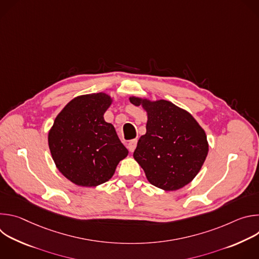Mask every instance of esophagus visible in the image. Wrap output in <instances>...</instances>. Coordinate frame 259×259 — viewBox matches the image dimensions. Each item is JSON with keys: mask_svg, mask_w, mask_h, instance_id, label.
Here are the masks:
<instances>
[{"mask_svg": "<svg viewBox=\"0 0 259 259\" xmlns=\"http://www.w3.org/2000/svg\"><path fill=\"white\" fill-rule=\"evenodd\" d=\"M136 145H137V139H133V140L129 141L128 142V150H129V152H131V153L134 152Z\"/></svg>", "mask_w": 259, "mask_h": 259, "instance_id": "34e87169", "label": "esophagus"}]
</instances>
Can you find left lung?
Instances as JSON below:
<instances>
[{"mask_svg": "<svg viewBox=\"0 0 259 259\" xmlns=\"http://www.w3.org/2000/svg\"><path fill=\"white\" fill-rule=\"evenodd\" d=\"M145 110L146 132L133 153L153 186L167 192L182 189L201 170L209 151L205 130L188 110L165 100L130 96Z\"/></svg>", "mask_w": 259, "mask_h": 259, "instance_id": "8db88e82", "label": "left lung"}]
</instances>
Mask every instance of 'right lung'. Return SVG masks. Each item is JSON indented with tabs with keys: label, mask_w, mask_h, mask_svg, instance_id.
Segmentation results:
<instances>
[{
	"label": "right lung",
	"mask_w": 259,
	"mask_h": 259,
	"mask_svg": "<svg viewBox=\"0 0 259 259\" xmlns=\"http://www.w3.org/2000/svg\"><path fill=\"white\" fill-rule=\"evenodd\" d=\"M112 103L113 97L105 92L77 96L61 109L49 130L55 166L79 187L92 188L108 181L128 156L115 127L103 118Z\"/></svg>",
	"instance_id": "add662e5"
}]
</instances>
